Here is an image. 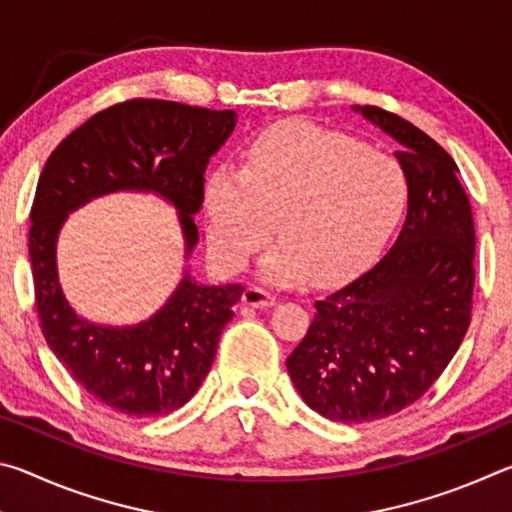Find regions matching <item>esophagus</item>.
<instances>
[{"label":"esophagus","instance_id":"obj_1","mask_svg":"<svg viewBox=\"0 0 512 512\" xmlns=\"http://www.w3.org/2000/svg\"><path fill=\"white\" fill-rule=\"evenodd\" d=\"M241 300H244V305L248 307H273L277 302L273 293H268L259 287H248L244 291V296H241Z\"/></svg>","mask_w":512,"mask_h":512}]
</instances>
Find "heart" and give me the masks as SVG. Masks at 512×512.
I'll return each mask as SVG.
<instances>
[{
    "label": "heart",
    "mask_w": 512,
    "mask_h": 512,
    "mask_svg": "<svg viewBox=\"0 0 512 512\" xmlns=\"http://www.w3.org/2000/svg\"><path fill=\"white\" fill-rule=\"evenodd\" d=\"M406 205V178L391 155L309 121H280L255 137L244 167L205 176L207 244L237 273L277 228L262 259L277 284L311 277L339 284L357 275L391 237Z\"/></svg>",
    "instance_id": "obj_1"
}]
</instances>
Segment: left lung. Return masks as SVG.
I'll use <instances>...</instances> for the list:
<instances>
[{
	"label": "left lung",
	"instance_id": "1",
	"mask_svg": "<svg viewBox=\"0 0 512 512\" xmlns=\"http://www.w3.org/2000/svg\"><path fill=\"white\" fill-rule=\"evenodd\" d=\"M352 110L400 144L406 219L368 273L316 300L287 370L323 418L370 422L427 393L461 345L472 311L474 221L443 146L388 110Z\"/></svg>",
	"mask_w": 512,
	"mask_h": 512
}]
</instances>
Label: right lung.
Segmentation results:
<instances>
[{
	"label": "right lung",
	"mask_w": 512,
	"mask_h": 512,
	"mask_svg": "<svg viewBox=\"0 0 512 512\" xmlns=\"http://www.w3.org/2000/svg\"><path fill=\"white\" fill-rule=\"evenodd\" d=\"M237 126L235 110L135 99L106 108L49 155L31 207L29 257L42 334L81 388L126 415H167L189 402L212 368L241 284L183 277L151 318L101 325L76 314L58 277V235L67 216L94 198L155 194L178 212L189 262L198 244L196 212L205 169Z\"/></svg>",
	"instance_id": "add662e5"
}]
</instances>
